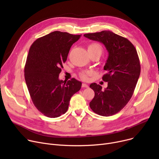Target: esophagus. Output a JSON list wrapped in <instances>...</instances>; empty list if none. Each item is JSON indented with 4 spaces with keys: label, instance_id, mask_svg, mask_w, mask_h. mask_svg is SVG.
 <instances>
[{
    "label": "esophagus",
    "instance_id": "obj_1",
    "mask_svg": "<svg viewBox=\"0 0 159 159\" xmlns=\"http://www.w3.org/2000/svg\"><path fill=\"white\" fill-rule=\"evenodd\" d=\"M82 88H88V85L86 84H85V83H82Z\"/></svg>",
    "mask_w": 159,
    "mask_h": 159
}]
</instances>
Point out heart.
Instances as JSON below:
<instances>
[{"instance_id":"1","label":"heart","mask_w":159,"mask_h":159,"mask_svg":"<svg viewBox=\"0 0 159 159\" xmlns=\"http://www.w3.org/2000/svg\"><path fill=\"white\" fill-rule=\"evenodd\" d=\"M88 51L89 53H98L99 54H101L102 52V48L101 44L96 43H90L88 46ZM89 72H82L80 73V77L83 79H86L87 78V75L89 74Z\"/></svg>"}]
</instances>
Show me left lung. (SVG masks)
Returning a JSON list of instances; mask_svg holds the SVG:
<instances>
[{"mask_svg":"<svg viewBox=\"0 0 159 159\" xmlns=\"http://www.w3.org/2000/svg\"><path fill=\"white\" fill-rule=\"evenodd\" d=\"M84 36L102 43L108 52L102 80L107 87L102 89L96 83L89 87L95 97L89 102L95 113L109 116L119 112L131 99L140 73L139 58L135 46L127 39L110 31L86 33Z\"/></svg>","mask_w":159,"mask_h":159,"instance_id":"1","label":"left lung"}]
</instances>
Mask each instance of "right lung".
<instances>
[{
	"instance_id": "add662e5",
	"label": "right lung",
	"mask_w": 159,
	"mask_h": 159,
	"mask_svg": "<svg viewBox=\"0 0 159 159\" xmlns=\"http://www.w3.org/2000/svg\"><path fill=\"white\" fill-rule=\"evenodd\" d=\"M81 35L55 31L37 39L31 46L24 77L33 104L48 117L56 118L68 109L71 97L82 82L58 79L70 49Z\"/></svg>"
}]
</instances>
